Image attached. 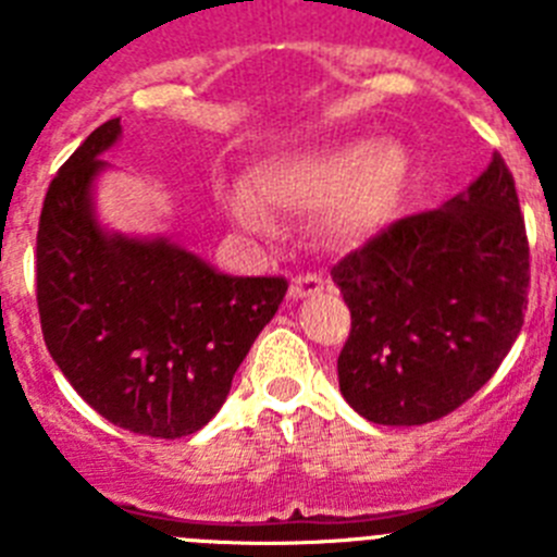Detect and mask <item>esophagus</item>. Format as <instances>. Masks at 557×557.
<instances>
[{"label": "esophagus", "instance_id": "1", "mask_svg": "<svg viewBox=\"0 0 557 557\" xmlns=\"http://www.w3.org/2000/svg\"><path fill=\"white\" fill-rule=\"evenodd\" d=\"M323 289V278L314 273H301L295 275L293 284H289V298L298 301V298H309V295H318Z\"/></svg>", "mask_w": 557, "mask_h": 557}]
</instances>
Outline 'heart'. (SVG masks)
Listing matches in <instances>:
<instances>
[{
	"instance_id": "1",
	"label": "heart",
	"mask_w": 557,
	"mask_h": 557,
	"mask_svg": "<svg viewBox=\"0 0 557 557\" xmlns=\"http://www.w3.org/2000/svg\"><path fill=\"white\" fill-rule=\"evenodd\" d=\"M410 156L391 136L339 141L284 152L259 164L250 186L225 191V206L245 228L264 234L270 214L309 218L326 211L323 225L334 239L357 243L385 225L405 189Z\"/></svg>"
}]
</instances>
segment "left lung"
Here are the masks:
<instances>
[{
    "mask_svg": "<svg viewBox=\"0 0 557 557\" xmlns=\"http://www.w3.org/2000/svg\"><path fill=\"white\" fill-rule=\"evenodd\" d=\"M351 309L339 393L373 424L418 426L469 401L524 323L530 248L513 175L488 170L446 200L379 231L332 268Z\"/></svg>",
    "mask_w": 557,
    "mask_h": 557,
    "instance_id": "8db88e82",
    "label": "left lung"
}]
</instances>
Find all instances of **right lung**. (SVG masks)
I'll list each match as a JSON object with an SVG mask.
<instances>
[{
  "label": "right lung",
  "mask_w": 557,
  "mask_h": 557,
  "mask_svg": "<svg viewBox=\"0 0 557 557\" xmlns=\"http://www.w3.org/2000/svg\"><path fill=\"white\" fill-rule=\"evenodd\" d=\"M122 125L108 120L58 170L36 236L49 354L111 424L184 437L223 407L231 379L287 293L282 275L218 273L172 239L108 234L95 181Z\"/></svg>",
  "instance_id": "add662e5"
}]
</instances>
